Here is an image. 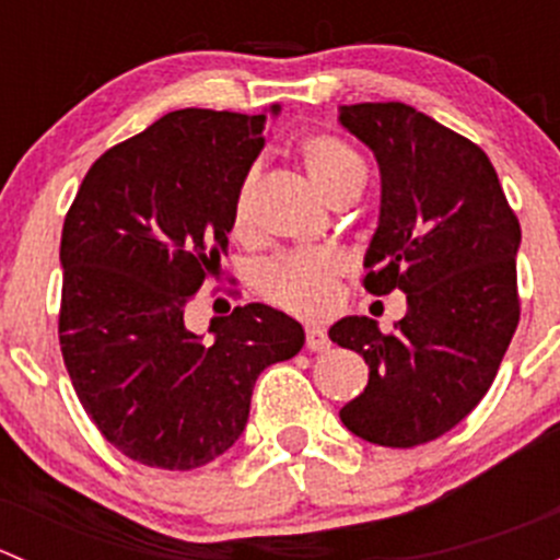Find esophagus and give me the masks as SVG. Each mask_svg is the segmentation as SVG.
Returning <instances> with one entry per match:
<instances>
[{
	"mask_svg": "<svg viewBox=\"0 0 560 560\" xmlns=\"http://www.w3.org/2000/svg\"><path fill=\"white\" fill-rule=\"evenodd\" d=\"M306 349H312V352H327V349H330V338H327V332L319 330V327H308Z\"/></svg>",
	"mask_w": 560,
	"mask_h": 560,
	"instance_id": "esophagus-1",
	"label": "esophagus"
}]
</instances>
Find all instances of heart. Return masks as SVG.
<instances>
[{
  "label": "heart",
  "instance_id": "obj_1",
  "mask_svg": "<svg viewBox=\"0 0 560 560\" xmlns=\"http://www.w3.org/2000/svg\"><path fill=\"white\" fill-rule=\"evenodd\" d=\"M301 160L308 178L327 202H336L349 186L365 178L363 160L332 135L303 140ZM254 186L257 173H246L233 197V233L248 235L254 228ZM341 259L332 254H284L259 270L257 287L273 306L319 319L336 312L341 301Z\"/></svg>",
  "mask_w": 560,
  "mask_h": 560
}]
</instances>
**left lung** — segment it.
Wrapping results in <instances>:
<instances>
[{"label": "left lung", "instance_id": "1", "mask_svg": "<svg viewBox=\"0 0 560 560\" xmlns=\"http://www.w3.org/2000/svg\"><path fill=\"white\" fill-rule=\"evenodd\" d=\"M341 124L382 173L363 287L406 292L393 332L369 316L330 327V341L369 363V387L341 422L380 447H417L453 431L499 374L521 322V222L488 154L425 113L360 103L341 107Z\"/></svg>", "mask_w": 560, "mask_h": 560}]
</instances>
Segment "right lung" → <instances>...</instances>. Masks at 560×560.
I'll return each mask as SVG.
<instances>
[{"instance_id": "1", "label": "right lung", "mask_w": 560, "mask_h": 560, "mask_svg": "<svg viewBox=\"0 0 560 560\" xmlns=\"http://www.w3.org/2000/svg\"><path fill=\"white\" fill-rule=\"evenodd\" d=\"M265 121L167 113L89 167L65 217L61 358L97 431L143 466L189 471L228 453L257 376L306 341L262 303L213 319V338L184 322L222 270L235 189L262 151Z\"/></svg>"}]
</instances>
